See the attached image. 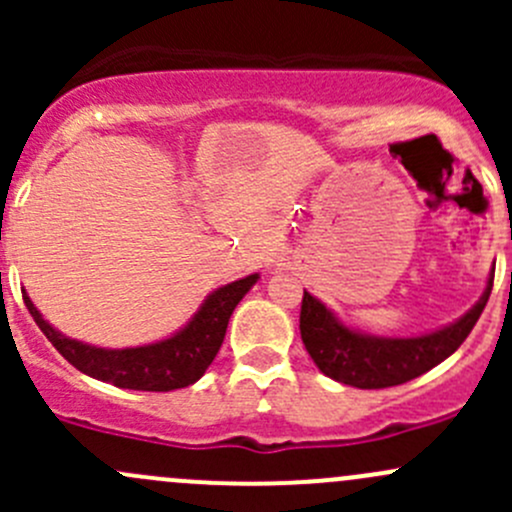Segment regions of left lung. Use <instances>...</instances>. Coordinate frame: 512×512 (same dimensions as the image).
<instances>
[{
    "label": "left lung",
    "instance_id": "1",
    "mask_svg": "<svg viewBox=\"0 0 512 512\" xmlns=\"http://www.w3.org/2000/svg\"><path fill=\"white\" fill-rule=\"evenodd\" d=\"M493 289L488 277L483 294L463 317L418 337H374L347 327L327 304L309 292L302 297L299 332L314 364L324 376L356 389H386L426 374L448 359L476 327Z\"/></svg>",
    "mask_w": 512,
    "mask_h": 512
}]
</instances>
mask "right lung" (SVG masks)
Here are the masks:
<instances>
[{"label":"right lung","instance_id":"add662e5","mask_svg":"<svg viewBox=\"0 0 512 512\" xmlns=\"http://www.w3.org/2000/svg\"><path fill=\"white\" fill-rule=\"evenodd\" d=\"M257 280H260V275L255 272V275L218 287L205 297L198 312L178 332L160 339V342L126 349H103L66 337L41 317L27 292H24V304L34 317L36 327L46 334L56 352L69 364H74L81 374L106 381L118 389L173 391L195 384L205 374V369L213 364L215 354L223 347L232 312Z\"/></svg>","mask_w":512,"mask_h":512}]
</instances>
